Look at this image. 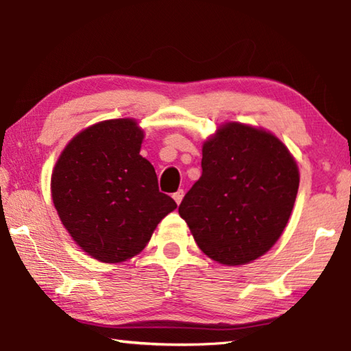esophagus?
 <instances>
[{
  "mask_svg": "<svg viewBox=\"0 0 351 351\" xmlns=\"http://www.w3.org/2000/svg\"><path fill=\"white\" fill-rule=\"evenodd\" d=\"M182 197H184V192L182 190H178L176 193H173V199L176 201V204L180 206L181 204V201H182Z\"/></svg>",
  "mask_w": 351,
  "mask_h": 351,
  "instance_id": "34e87169",
  "label": "esophagus"
}]
</instances>
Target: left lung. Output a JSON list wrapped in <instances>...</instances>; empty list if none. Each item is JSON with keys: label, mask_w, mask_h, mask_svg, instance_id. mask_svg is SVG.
<instances>
[{"label": "left lung", "mask_w": 351, "mask_h": 351, "mask_svg": "<svg viewBox=\"0 0 351 351\" xmlns=\"http://www.w3.org/2000/svg\"><path fill=\"white\" fill-rule=\"evenodd\" d=\"M201 167L178 209L198 247L228 266L268 252L287 228L299 190V169L283 142L228 122L204 142Z\"/></svg>", "instance_id": "1"}]
</instances>
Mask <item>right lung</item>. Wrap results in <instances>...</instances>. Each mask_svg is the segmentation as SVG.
<instances>
[{"mask_svg":"<svg viewBox=\"0 0 351 351\" xmlns=\"http://www.w3.org/2000/svg\"><path fill=\"white\" fill-rule=\"evenodd\" d=\"M142 139L133 119L99 122L71 139L52 171V201L63 226L104 263L138 255L159 221L176 209L159 192L153 165L139 154Z\"/></svg>","mask_w":351,"mask_h":351,"instance_id":"add662e5","label":"right lung"}]
</instances>
